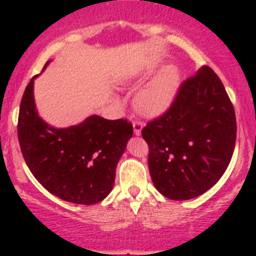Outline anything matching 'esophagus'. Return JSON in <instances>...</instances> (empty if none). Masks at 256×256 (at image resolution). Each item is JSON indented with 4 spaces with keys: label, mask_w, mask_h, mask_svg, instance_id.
I'll use <instances>...</instances> for the list:
<instances>
[{
    "label": "esophagus",
    "mask_w": 256,
    "mask_h": 256,
    "mask_svg": "<svg viewBox=\"0 0 256 256\" xmlns=\"http://www.w3.org/2000/svg\"><path fill=\"white\" fill-rule=\"evenodd\" d=\"M141 130H142V122H140V121H134V132H135V135H140Z\"/></svg>",
    "instance_id": "esophagus-1"
}]
</instances>
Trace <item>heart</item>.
<instances>
[{
	"label": "heart",
	"instance_id": "b5f03b06",
	"mask_svg": "<svg viewBox=\"0 0 256 256\" xmlns=\"http://www.w3.org/2000/svg\"><path fill=\"white\" fill-rule=\"evenodd\" d=\"M134 76L126 78L128 82ZM180 86V74L174 66H167L138 92L135 105L144 116H158L170 109Z\"/></svg>",
	"mask_w": 256,
	"mask_h": 256
}]
</instances>
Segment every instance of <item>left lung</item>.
Segmentation results:
<instances>
[{"label":"left lung","mask_w":256,"mask_h":256,"mask_svg":"<svg viewBox=\"0 0 256 256\" xmlns=\"http://www.w3.org/2000/svg\"><path fill=\"white\" fill-rule=\"evenodd\" d=\"M141 134L156 190L170 200H190L226 172L236 146V112L223 82L206 66L180 84L170 109Z\"/></svg>","instance_id":"8db88e82"}]
</instances>
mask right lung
Masks as SVG:
<instances>
[{
	"instance_id": "1",
	"label": "right lung",
	"mask_w": 256,
	"mask_h": 256,
	"mask_svg": "<svg viewBox=\"0 0 256 256\" xmlns=\"http://www.w3.org/2000/svg\"><path fill=\"white\" fill-rule=\"evenodd\" d=\"M36 78L23 92L18 115L23 158L52 194L76 204H95L112 192L116 166L132 136V124L125 118L106 120L92 115L68 128H52L36 110Z\"/></svg>"
}]
</instances>
